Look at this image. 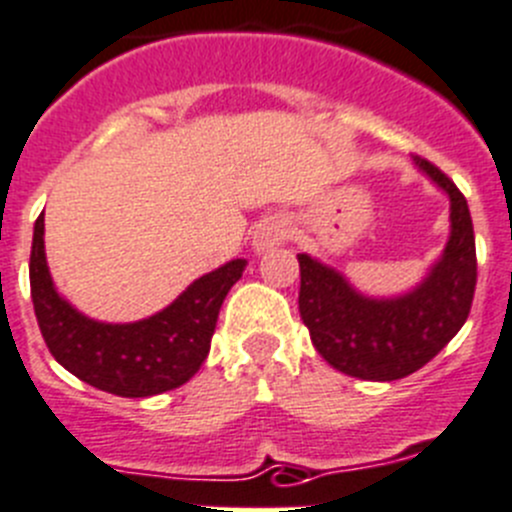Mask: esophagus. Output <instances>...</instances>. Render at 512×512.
Here are the masks:
<instances>
[{"label":"esophagus","mask_w":512,"mask_h":512,"mask_svg":"<svg viewBox=\"0 0 512 512\" xmlns=\"http://www.w3.org/2000/svg\"><path fill=\"white\" fill-rule=\"evenodd\" d=\"M289 236V220L281 218V215H269V218L261 220L253 231V251L264 253L271 251L274 246H279L284 238Z\"/></svg>","instance_id":"obj_1"}]
</instances>
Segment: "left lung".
<instances>
[{
	"label": "left lung",
	"mask_w": 512,
	"mask_h": 512,
	"mask_svg": "<svg viewBox=\"0 0 512 512\" xmlns=\"http://www.w3.org/2000/svg\"><path fill=\"white\" fill-rule=\"evenodd\" d=\"M414 164L449 195V241L442 259L411 292L373 299L332 266L299 253V314L317 353L363 381H398L424 368L462 330L477 284L475 231L467 200L429 159Z\"/></svg>",
	"instance_id": "left-lung-1"
}]
</instances>
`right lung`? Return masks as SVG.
<instances>
[{
	"label": "right lung",
	"mask_w": 512,
	"mask_h": 512,
	"mask_svg": "<svg viewBox=\"0 0 512 512\" xmlns=\"http://www.w3.org/2000/svg\"><path fill=\"white\" fill-rule=\"evenodd\" d=\"M45 218L35 220L30 292L45 345L65 370L98 391L147 398L172 391L198 373L210 353L220 304L241 279L246 259L200 276L162 312L147 320L109 325L70 307L50 279Z\"/></svg>",
	"instance_id": "right-lung-1"
}]
</instances>
